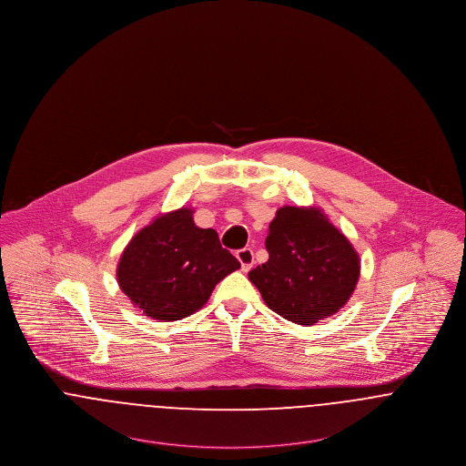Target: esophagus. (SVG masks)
I'll return each mask as SVG.
<instances>
[{"mask_svg": "<svg viewBox=\"0 0 466 466\" xmlns=\"http://www.w3.org/2000/svg\"><path fill=\"white\" fill-rule=\"evenodd\" d=\"M237 258H238V261H240V265H242V270H244V272H249L251 267L254 265L253 249H249V248L240 249V251H237Z\"/></svg>", "mask_w": 466, "mask_h": 466, "instance_id": "34e87169", "label": "esophagus"}]
</instances>
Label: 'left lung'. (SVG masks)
Masks as SVG:
<instances>
[{
    "label": "left lung",
    "instance_id": "1",
    "mask_svg": "<svg viewBox=\"0 0 466 466\" xmlns=\"http://www.w3.org/2000/svg\"><path fill=\"white\" fill-rule=\"evenodd\" d=\"M268 259L249 272L265 304L300 326L335 315L360 279V256L315 207H283L265 240Z\"/></svg>",
    "mask_w": 466,
    "mask_h": 466
}]
</instances>
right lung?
Instances as JSON below:
<instances>
[{"mask_svg": "<svg viewBox=\"0 0 466 466\" xmlns=\"http://www.w3.org/2000/svg\"><path fill=\"white\" fill-rule=\"evenodd\" d=\"M192 215L179 208L157 217L121 254L117 283L149 319L170 322L192 315L220 279L240 268L217 231L198 228Z\"/></svg>", "mask_w": 466, "mask_h": 466, "instance_id": "1", "label": "right lung"}]
</instances>
